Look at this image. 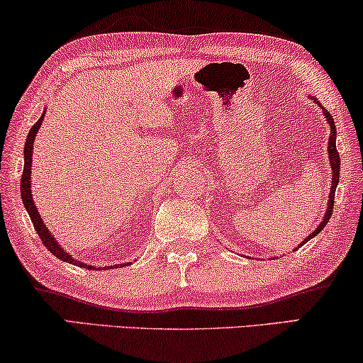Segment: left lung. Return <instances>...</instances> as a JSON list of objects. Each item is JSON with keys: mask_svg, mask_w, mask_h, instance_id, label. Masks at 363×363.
<instances>
[{"mask_svg": "<svg viewBox=\"0 0 363 363\" xmlns=\"http://www.w3.org/2000/svg\"><path fill=\"white\" fill-rule=\"evenodd\" d=\"M312 100L317 103V105L322 108V103H318L315 98H312ZM323 116H325L328 125H330V136H328V158H330V167H332V186H330V193H328V205H327V211L325 215H323V220L320 222V225L317 228L313 230L312 233L308 235L307 238L303 240V243H307L310 238L317 237V235L322 232L323 227L328 223V220H330L332 216V211H333V201H335V188L338 185V177H340V157H338V152H337V128H335V123H333V118L332 115L328 113L327 110H323ZM303 243H300V247H302Z\"/></svg>", "mask_w": 363, "mask_h": 363, "instance_id": "obj_1", "label": "left lung"}]
</instances>
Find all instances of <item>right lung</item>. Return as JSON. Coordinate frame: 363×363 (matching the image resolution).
Returning <instances> with one entry per match:
<instances>
[{
  "instance_id": "right-lung-1",
  "label": "right lung",
  "mask_w": 363,
  "mask_h": 363,
  "mask_svg": "<svg viewBox=\"0 0 363 363\" xmlns=\"http://www.w3.org/2000/svg\"><path fill=\"white\" fill-rule=\"evenodd\" d=\"M45 113H46V110L43 111V115L40 116V120H38L36 123L31 126L30 133H28L26 141H25V168H23L21 185H20L23 203H25V208L28 211V215H30V218H31V222H33V227H35L38 237L41 238V242L45 243V247L48 248V250L53 253L55 257H58L60 260H63V262L72 263V265H79V267H83V268H88V270H96V267L84 265L83 262L74 260V258L69 255V253H67V252L63 250V248L60 247L58 242H56V238L50 233V230L46 228V225L43 223V220H41L40 213H38V210H36V206H35V201H33L31 182H30L31 180V162H33V141H35V136L38 133V130H40L41 121H43V118H45ZM105 268L106 267H101V270H105ZM98 270H100V267H98Z\"/></svg>"
}]
</instances>
